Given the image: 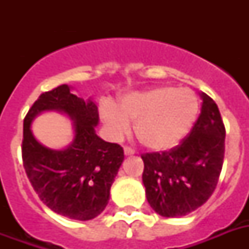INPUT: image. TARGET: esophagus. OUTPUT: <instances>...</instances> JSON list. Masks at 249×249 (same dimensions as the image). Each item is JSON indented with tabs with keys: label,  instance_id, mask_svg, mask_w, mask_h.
<instances>
[{
	"label": "esophagus",
	"instance_id": "34e87169",
	"mask_svg": "<svg viewBox=\"0 0 249 249\" xmlns=\"http://www.w3.org/2000/svg\"><path fill=\"white\" fill-rule=\"evenodd\" d=\"M124 154L125 156H132L134 155V150H132L130 147H124Z\"/></svg>",
	"mask_w": 249,
	"mask_h": 249
}]
</instances>
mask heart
Here are the masks:
<instances>
[{"label": "heart", "mask_w": 249, "mask_h": 249, "mask_svg": "<svg viewBox=\"0 0 249 249\" xmlns=\"http://www.w3.org/2000/svg\"><path fill=\"white\" fill-rule=\"evenodd\" d=\"M199 115V98L191 89L158 86L126 94L116 108L106 105L101 109L102 123L113 140H120L134 123L141 144L152 151L176 147L193 129Z\"/></svg>", "instance_id": "heart-1"}]
</instances>
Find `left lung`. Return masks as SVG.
I'll return each mask as SVG.
<instances>
[{
	"mask_svg": "<svg viewBox=\"0 0 249 249\" xmlns=\"http://www.w3.org/2000/svg\"><path fill=\"white\" fill-rule=\"evenodd\" d=\"M200 115L193 130L170 151L142 155L148 204L163 217H182L208 200L216 189L225 154V126L212 98L200 93Z\"/></svg>",
	"mask_w": 249,
	"mask_h": 249,
	"instance_id": "8db88e82",
	"label": "left lung"
}]
</instances>
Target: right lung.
Wrapping results in <instances>:
<instances>
[{
	"mask_svg": "<svg viewBox=\"0 0 249 249\" xmlns=\"http://www.w3.org/2000/svg\"><path fill=\"white\" fill-rule=\"evenodd\" d=\"M50 110L72 121L74 137L67 148L49 149L33 134V120ZM98 124L95 102L79 98L66 84L41 94L24 119L21 151L29 182L44 204L71 220H93L105 211L111 185L124 161L120 144L97 136Z\"/></svg>",
	"mask_w": 249,
	"mask_h": 249,
	"instance_id": "add662e5",
	"label": "right lung"
}]
</instances>
